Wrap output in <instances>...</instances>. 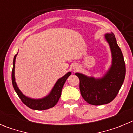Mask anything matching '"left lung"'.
<instances>
[{
    "instance_id": "left-lung-1",
    "label": "left lung",
    "mask_w": 133,
    "mask_h": 133,
    "mask_svg": "<svg viewBox=\"0 0 133 133\" xmlns=\"http://www.w3.org/2000/svg\"><path fill=\"white\" fill-rule=\"evenodd\" d=\"M105 38L111 49L112 62L107 71L101 78L89 77L75 73L79 79V89L85 101L93 105L111 102L119 93L125 79L126 68L123 55L113 32L106 33Z\"/></svg>"
}]
</instances>
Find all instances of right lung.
<instances>
[{"label": "right lung", "mask_w": 133, "mask_h": 133, "mask_svg": "<svg viewBox=\"0 0 133 133\" xmlns=\"http://www.w3.org/2000/svg\"><path fill=\"white\" fill-rule=\"evenodd\" d=\"M18 54H16L14 57L13 59V68L12 71V85L14 87V90L16 92L17 95L21 99V101L23 102L24 104L28 107L29 108L34 110H46L50 108H52L54 106L56 105V103L59 101V97L61 96L62 88L65 83V81L67 80L68 77L71 75V72H68L66 74L59 78L58 81H56L54 86L52 88V91L50 92L48 95H46L44 97L41 99H32L24 95L21 92L18 87L17 86L16 82L15 81V76H14V71H15V61H16V56Z\"/></svg>", "instance_id": "right-lung-1"}]
</instances>
